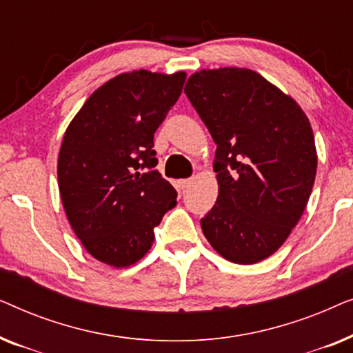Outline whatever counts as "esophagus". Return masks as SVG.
I'll return each instance as SVG.
<instances>
[{
	"label": "esophagus",
	"instance_id": "34e87169",
	"mask_svg": "<svg viewBox=\"0 0 353 353\" xmlns=\"http://www.w3.org/2000/svg\"><path fill=\"white\" fill-rule=\"evenodd\" d=\"M176 185H178V188H180V190L185 191L186 188L191 185V178H185V180H178Z\"/></svg>",
	"mask_w": 353,
	"mask_h": 353
}]
</instances>
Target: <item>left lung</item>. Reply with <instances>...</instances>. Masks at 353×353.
I'll return each instance as SVG.
<instances>
[{
  "instance_id": "left-lung-1",
  "label": "left lung",
  "mask_w": 353,
  "mask_h": 353,
  "mask_svg": "<svg viewBox=\"0 0 353 353\" xmlns=\"http://www.w3.org/2000/svg\"><path fill=\"white\" fill-rule=\"evenodd\" d=\"M185 93L216 144L219 197L202 231L230 262L257 263L281 248L305 210L316 175L310 122L249 69L196 72Z\"/></svg>"
}]
</instances>
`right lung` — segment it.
<instances>
[{
    "mask_svg": "<svg viewBox=\"0 0 353 353\" xmlns=\"http://www.w3.org/2000/svg\"><path fill=\"white\" fill-rule=\"evenodd\" d=\"M185 80L183 72L117 75L86 99L65 130L57 161L62 204L85 249L110 267L144 257L154 228L176 204L152 148Z\"/></svg>",
    "mask_w": 353,
    "mask_h": 353,
    "instance_id": "add662e5",
    "label": "right lung"
}]
</instances>
